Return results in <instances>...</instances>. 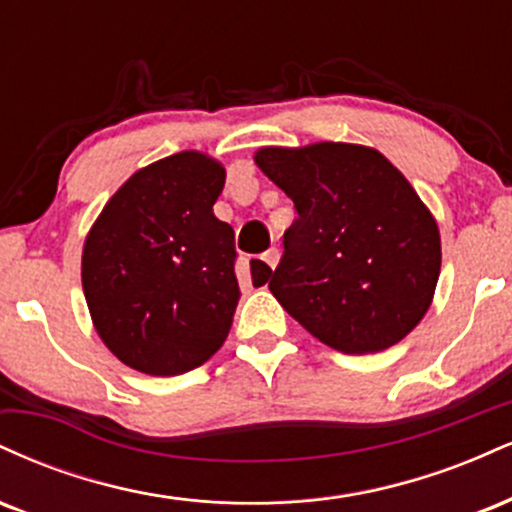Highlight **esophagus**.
<instances>
[{"label":"esophagus","mask_w":512,"mask_h":512,"mask_svg":"<svg viewBox=\"0 0 512 512\" xmlns=\"http://www.w3.org/2000/svg\"><path fill=\"white\" fill-rule=\"evenodd\" d=\"M262 260L264 262H267L269 264V267H276V264H279V250H276V248H269L267 252H264V255H262Z\"/></svg>","instance_id":"34e87169"}]
</instances>
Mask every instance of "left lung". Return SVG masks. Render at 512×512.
Listing matches in <instances>:
<instances>
[{
  "mask_svg": "<svg viewBox=\"0 0 512 512\" xmlns=\"http://www.w3.org/2000/svg\"><path fill=\"white\" fill-rule=\"evenodd\" d=\"M255 163L298 211L269 281L286 313L344 354L407 337L440 274L438 226L407 178L356 144L269 146Z\"/></svg>",
  "mask_w": 512,
  "mask_h": 512,
  "instance_id": "obj_1",
  "label": "left lung"
}]
</instances>
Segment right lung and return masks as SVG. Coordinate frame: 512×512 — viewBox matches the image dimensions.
Returning <instances> with one entry per match:
<instances>
[{"label": "right lung", "instance_id": "right-lung-1", "mask_svg": "<svg viewBox=\"0 0 512 512\" xmlns=\"http://www.w3.org/2000/svg\"><path fill=\"white\" fill-rule=\"evenodd\" d=\"M223 182L214 158L168 156L137 170L88 233L81 281L93 325L139 373H187L226 342L240 286L236 233L214 216ZM262 271L264 284L272 269Z\"/></svg>", "mask_w": 512, "mask_h": 512}]
</instances>
